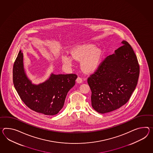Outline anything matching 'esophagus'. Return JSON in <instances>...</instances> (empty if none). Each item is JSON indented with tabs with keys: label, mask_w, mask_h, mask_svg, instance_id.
<instances>
[{
	"label": "esophagus",
	"mask_w": 153,
	"mask_h": 153,
	"mask_svg": "<svg viewBox=\"0 0 153 153\" xmlns=\"http://www.w3.org/2000/svg\"><path fill=\"white\" fill-rule=\"evenodd\" d=\"M76 81H77V82L79 83H82V78L81 77H78L77 78V79H76Z\"/></svg>",
	"instance_id": "esophagus-1"
}]
</instances>
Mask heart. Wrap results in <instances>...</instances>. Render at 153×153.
Masks as SVG:
<instances>
[{"instance_id": "1", "label": "heart", "mask_w": 153, "mask_h": 153, "mask_svg": "<svg viewBox=\"0 0 153 153\" xmlns=\"http://www.w3.org/2000/svg\"><path fill=\"white\" fill-rule=\"evenodd\" d=\"M74 59L82 61L81 66L82 70L87 73H92L99 67L102 56V51L97 49L94 45H86L77 48L71 52ZM71 56L65 55L62 57V61L66 66H71L73 65V59Z\"/></svg>"}]
</instances>
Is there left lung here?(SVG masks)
I'll list each match as a JSON object with an SVG mask.
<instances>
[{"label": "left lung", "mask_w": 153, "mask_h": 153, "mask_svg": "<svg viewBox=\"0 0 153 153\" xmlns=\"http://www.w3.org/2000/svg\"><path fill=\"white\" fill-rule=\"evenodd\" d=\"M122 43L87 79L92 106L100 113L112 112L126 104L138 83L140 68L137 56L127 41Z\"/></svg>", "instance_id": "1"}]
</instances>
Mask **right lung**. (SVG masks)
<instances>
[{"instance_id":"add662e5","label":"right lung","mask_w":153,"mask_h":153,"mask_svg":"<svg viewBox=\"0 0 153 153\" xmlns=\"http://www.w3.org/2000/svg\"><path fill=\"white\" fill-rule=\"evenodd\" d=\"M75 74L51 75L46 82L35 85L27 78L23 67V55L20 51L13 69L15 90L30 109L47 116L57 114L63 108L68 92L75 85Z\"/></svg>"}]
</instances>
